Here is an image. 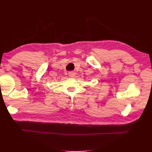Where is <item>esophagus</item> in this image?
Wrapping results in <instances>:
<instances>
[{
    "label": "esophagus",
    "instance_id": "34e87169",
    "mask_svg": "<svg viewBox=\"0 0 152 152\" xmlns=\"http://www.w3.org/2000/svg\"><path fill=\"white\" fill-rule=\"evenodd\" d=\"M68 75H70V77H74V76L75 75V72H73V71L69 72H68Z\"/></svg>",
    "mask_w": 152,
    "mask_h": 152
}]
</instances>
